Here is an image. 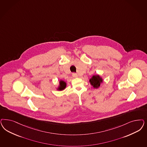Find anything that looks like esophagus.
Listing matches in <instances>:
<instances>
[{
    "instance_id": "obj_1",
    "label": "esophagus",
    "mask_w": 147,
    "mask_h": 147,
    "mask_svg": "<svg viewBox=\"0 0 147 147\" xmlns=\"http://www.w3.org/2000/svg\"><path fill=\"white\" fill-rule=\"evenodd\" d=\"M72 76H73L74 77L76 78V77H78V75H77V74H76V73H73V74H72Z\"/></svg>"
}]
</instances>
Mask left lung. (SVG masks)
Masks as SVG:
<instances>
[{"instance_id":"1","label":"left lung","mask_w":147,"mask_h":147,"mask_svg":"<svg viewBox=\"0 0 147 147\" xmlns=\"http://www.w3.org/2000/svg\"><path fill=\"white\" fill-rule=\"evenodd\" d=\"M89 82L91 85L94 88L97 89L100 87V84L103 82V79L100 77V75H96L92 76L91 78H90Z\"/></svg>"}]
</instances>
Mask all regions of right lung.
<instances>
[{
    "instance_id": "add662e5",
    "label": "right lung",
    "mask_w": 147,
    "mask_h": 147,
    "mask_svg": "<svg viewBox=\"0 0 147 147\" xmlns=\"http://www.w3.org/2000/svg\"><path fill=\"white\" fill-rule=\"evenodd\" d=\"M66 83L64 81H59V85L57 89V90H64L66 88Z\"/></svg>"
}]
</instances>
